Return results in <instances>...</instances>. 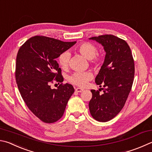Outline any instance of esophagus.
Returning <instances> with one entry per match:
<instances>
[{
  "mask_svg": "<svg viewBox=\"0 0 152 152\" xmlns=\"http://www.w3.org/2000/svg\"><path fill=\"white\" fill-rule=\"evenodd\" d=\"M75 91L77 92H81L83 91V89H82V88H76L75 89Z\"/></svg>",
  "mask_w": 152,
  "mask_h": 152,
  "instance_id": "1",
  "label": "esophagus"
}]
</instances>
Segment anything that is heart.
Instances as JSON below:
<instances>
[{
	"mask_svg": "<svg viewBox=\"0 0 152 152\" xmlns=\"http://www.w3.org/2000/svg\"><path fill=\"white\" fill-rule=\"evenodd\" d=\"M75 50L81 54L82 56L90 60L91 64L96 66H100L103 62V58L98 54V48L92 43L84 42L80 43L75 47ZM70 54L66 51L58 57V62L60 67L66 69L70 62ZM92 74L89 71L76 72L68 77V82L80 87H84L87 83L92 79Z\"/></svg>",
	"mask_w": 152,
	"mask_h": 152,
	"instance_id": "heart-1",
	"label": "heart"
}]
</instances>
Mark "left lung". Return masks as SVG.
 I'll return each mask as SVG.
<instances>
[{"label": "left lung", "instance_id": "8db88e82", "mask_svg": "<svg viewBox=\"0 0 152 152\" xmlns=\"http://www.w3.org/2000/svg\"><path fill=\"white\" fill-rule=\"evenodd\" d=\"M95 40L104 46L106 56L103 65L96 77L104 93L91 90L92 97L89 109L93 118L106 122L119 114L125 105L133 84L135 66L131 49L125 40L112 34L100 35Z\"/></svg>", "mask_w": 152, "mask_h": 152}]
</instances>
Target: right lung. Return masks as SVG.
I'll list each match as a JSON object with an SVG mask.
<instances>
[{"mask_svg": "<svg viewBox=\"0 0 152 152\" xmlns=\"http://www.w3.org/2000/svg\"><path fill=\"white\" fill-rule=\"evenodd\" d=\"M76 42L34 36L18 50L15 78L19 92L29 110L43 122L60 120L74 92L71 84L62 83V70L55 59ZM54 81L61 83L57 89L50 87Z\"/></svg>", "mask_w": 152, "mask_h": 152, "instance_id": "1", "label": "right lung"}]
</instances>
